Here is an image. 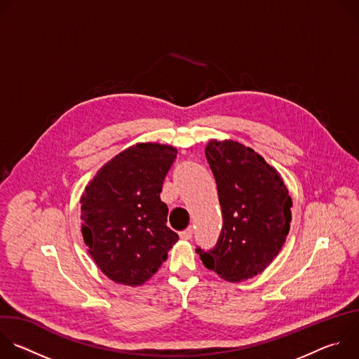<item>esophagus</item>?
<instances>
[{
  "mask_svg": "<svg viewBox=\"0 0 359 359\" xmlns=\"http://www.w3.org/2000/svg\"><path fill=\"white\" fill-rule=\"evenodd\" d=\"M191 236H193V229H187V230H184V231L180 233V238H182V240H190Z\"/></svg>",
  "mask_w": 359,
  "mask_h": 359,
  "instance_id": "34e87169",
  "label": "esophagus"
}]
</instances>
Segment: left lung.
I'll return each instance as SVG.
<instances>
[{"mask_svg": "<svg viewBox=\"0 0 359 359\" xmlns=\"http://www.w3.org/2000/svg\"><path fill=\"white\" fill-rule=\"evenodd\" d=\"M206 158L217 183L223 227L213 250L196 251L204 267L240 283L277 257L290 231L292 200L281 175L251 147L231 139L210 140Z\"/></svg>", "mask_w": 359, "mask_h": 359, "instance_id": "8db88e82", "label": "left lung"}]
</instances>
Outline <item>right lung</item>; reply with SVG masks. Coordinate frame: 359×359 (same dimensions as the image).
I'll use <instances>...</instances> for the list:
<instances>
[{
	"instance_id": "1",
	"label": "right lung",
	"mask_w": 359,
	"mask_h": 359,
	"mask_svg": "<svg viewBox=\"0 0 359 359\" xmlns=\"http://www.w3.org/2000/svg\"><path fill=\"white\" fill-rule=\"evenodd\" d=\"M177 149L136 143L102 166L81 197V231L88 252L108 278L137 287L168 259L179 236L161 200Z\"/></svg>"
}]
</instances>
